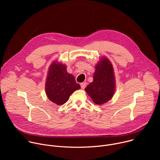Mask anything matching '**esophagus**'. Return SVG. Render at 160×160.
<instances>
[{
	"label": "esophagus",
	"mask_w": 160,
	"mask_h": 160,
	"mask_svg": "<svg viewBox=\"0 0 160 160\" xmlns=\"http://www.w3.org/2000/svg\"><path fill=\"white\" fill-rule=\"evenodd\" d=\"M80 86H81V88L82 89H84L87 86V83L86 82H83V83H80Z\"/></svg>",
	"instance_id": "obj_1"
}]
</instances>
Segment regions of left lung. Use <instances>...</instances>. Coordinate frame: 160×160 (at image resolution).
Returning a JSON list of instances; mask_svg holds the SVG:
<instances>
[{"label":"left lung","mask_w":160,"mask_h":160,"mask_svg":"<svg viewBox=\"0 0 160 160\" xmlns=\"http://www.w3.org/2000/svg\"><path fill=\"white\" fill-rule=\"evenodd\" d=\"M115 87V78L112 64L109 59L104 57L96 66L93 82L85 90L94 103L100 105L112 98Z\"/></svg>","instance_id":"obj_1"}]
</instances>
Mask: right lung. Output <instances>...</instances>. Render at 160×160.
<instances>
[{"mask_svg": "<svg viewBox=\"0 0 160 160\" xmlns=\"http://www.w3.org/2000/svg\"><path fill=\"white\" fill-rule=\"evenodd\" d=\"M80 88L75 77L67 72L66 66L56 61L51 64L45 83V92L51 101L62 105Z\"/></svg>", "mask_w": 160, "mask_h": 160, "instance_id": "right-lung-1", "label": "right lung"}]
</instances>
